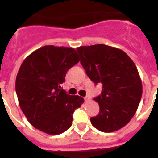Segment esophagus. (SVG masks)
Wrapping results in <instances>:
<instances>
[{"label":"esophagus","instance_id":"1","mask_svg":"<svg viewBox=\"0 0 158 158\" xmlns=\"http://www.w3.org/2000/svg\"><path fill=\"white\" fill-rule=\"evenodd\" d=\"M89 100H90V98L89 97V96H86L85 98V102H89Z\"/></svg>","mask_w":158,"mask_h":158}]
</instances>
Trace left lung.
<instances>
[{
    "label": "left lung",
    "mask_w": 158,
    "mask_h": 158,
    "mask_svg": "<svg viewBox=\"0 0 158 158\" xmlns=\"http://www.w3.org/2000/svg\"><path fill=\"white\" fill-rule=\"evenodd\" d=\"M81 64L95 83L102 84L98 115L90 118L96 129L111 133L129 123L137 111L142 84L135 64L124 51L98 44L77 48Z\"/></svg>",
    "instance_id": "1"
}]
</instances>
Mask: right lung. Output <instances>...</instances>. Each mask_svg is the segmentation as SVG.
Wrapping results in <instances>:
<instances>
[{
	"instance_id": "1",
	"label": "right lung",
	"mask_w": 158,
	"mask_h": 158,
	"mask_svg": "<svg viewBox=\"0 0 158 158\" xmlns=\"http://www.w3.org/2000/svg\"><path fill=\"white\" fill-rule=\"evenodd\" d=\"M80 60L73 48L45 45L27 56L16 78L19 105L33 127L58 135L72 125L74 110L84 98L60 87L66 73Z\"/></svg>"
}]
</instances>
